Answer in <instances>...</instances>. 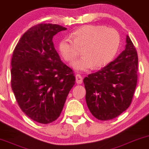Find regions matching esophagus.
Listing matches in <instances>:
<instances>
[{
	"label": "esophagus",
	"mask_w": 149,
	"mask_h": 149,
	"mask_svg": "<svg viewBox=\"0 0 149 149\" xmlns=\"http://www.w3.org/2000/svg\"><path fill=\"white\" fill-rule=\"evenodd\" d=\"M76 80L77 84H82L83 81V78L80 74H76Z\"/></svg>",
	"instance_id": "1"
}]
</instances>
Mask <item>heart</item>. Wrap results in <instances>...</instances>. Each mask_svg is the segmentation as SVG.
Segmentation results:
<instances>
[{
	"instance_id": "b5f03b06",
	"label": "heart",
	"mask_w": 149,
	"mask_h": 149,
	"mask_svg": "<svg viewBox=\"0 0 149 149\" xmlns=\"http://www.w3.org/2000/svg\"><path fill=\"white\" fill-rule=\"evenodd\" d=\"M70 37L61 39L58 50L65 61L71 62L79 54L78 48H82L83 56L71 64L79 71L106 66L114 58L120 45L118 32L102 26L84 25L73 31Z\"/></svg>"
}]
</instances>
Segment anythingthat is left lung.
I'll use <instances>...</instances> for the list:
<instances>
[{
  "mask_svg": "<svg viewBox=\"0 0 149 149\" xmlns=\"http://www.w3.org/2000/svg\"><path fill=\"white\" fill-rule=\"evenodd\" d=\"M125 49L114 61L84 78L87 106L100 120L117 117L130 107L138 80V57L127 36Z\"/></svg>",
  "mask_w": 149,
  "mask_h": 149,
  "instance_id": "8db88e82",
  "label": "left lung"
}]
</instances>
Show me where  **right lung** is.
I'll list each match as a JSON object with an SVG mask.
<instances>
[{
	"mask_svg": "<svg viewBox=\"0 0 149 149\" xmlns=\"http://www.w3.org/2000/svg\"><path fill=\"white\" fill-rule=\"evenodd\" d=\"M66 28L39 24L30 28L17 43L11 58V88L24 113L42 124L56 120L76 78L61 61L52 38Z\"/></svg>",
	"mask_w": 149,
	"mask_h": 149,
	"instance_id": "add662e5",
	"label": "right lung"
}]
</instances>
